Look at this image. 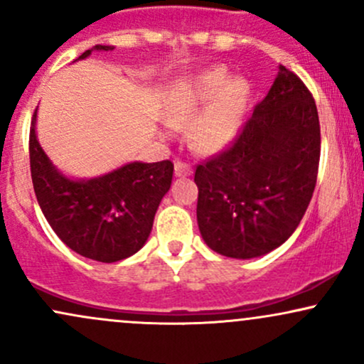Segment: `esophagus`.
Listing matches in <instances>:
<instances>
[{"instance_id": "obj_1", "label": "esophagus", "mask_w": 364, "mask_h": 364, "mask_svg": "<svg viewBox=\"0 0 364 364\" xmlns=\"http://www.w3.org/2000/svg\"><path fill=\"white\" fill-rule=\"evenodd\" d=\"M174 173H176V176L179 178H186L193 174V169H191V166L188 164V162L176 161V164H174Z\"/></svg>"}]
</instances>
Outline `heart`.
<instances>
[{"label": "heart", "mask_w": 364, "mask_h": 364, "mask_svg": "<svg viewBox=\"0 0 364 364\" xmlns=\"http://www.w3.org/2000/svg\"><path fill=\"white\" fill-rule=\"evenodd\" d=\"M228 77V70L210 68L178 82L169 94V124L191 123V144L205 152L232 144L243 124L250 85L241 77Z\"/></svg>", "instance_id": "obj_1"}]
</instances>
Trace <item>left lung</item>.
Wrapping results in <instances>:
<instances>
[{
	"label": "left lung",
	"instance_id": "obj_1",
	"mask_svg": "<svg viewBox=\"0 0 364 364\" xmlns=\"http://www.w3.org/2000/svg\"><path fill=\"white\" fill-rule=\"evenodd\" d=\"M318 162L315 99L281 65L232 144L196 166V220L208 248L243 260L279 248L306 212Z\"/></svg>",
	"mask_w": 364,
	"mask_h": 364
}]
</instances>
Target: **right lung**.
Wrapping results in <instances>:
<instances>
[{"label":"right lung","mask_w":364,"mask_h":364,"mask_svg":"<svg viewBox=\"0 0 364 364\" xmlns=\"http://www.w3.org/2000/svg\"><path fill=\"white\" fill-rule=\"evenodd\" d=\"M111 46L87 49L78 60ZM31 123L32 185L41 210L58 237L82 257L104 263L132 257L145 245L162 196L169 191L174 166L171 161L129 162L94 179H70L51 164Z\"/></svg>","instance_id":"add662e5"}]
</instances>
